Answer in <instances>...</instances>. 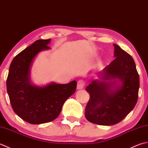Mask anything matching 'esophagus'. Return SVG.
<instances>
[{
  "label": "esophagus",
  "mask_w": 148,
  "mask_h": 148,
  "mask_svg": "<svg viewBox=\"0 0 148 148\" xmlns=\"http://www.w3.org/2000/svg\"><path fill=\"white\" fill-rule=\"evenodd\" d=\"M84 86H85V83H84V82L82 80H78L77 82V89H83Z\"/></svg>",
  "instance_id": "1"
}]
</instances>
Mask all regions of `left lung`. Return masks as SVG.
<instances>
[{"label": "left lung", "mask_w": 148, "mask_h": 148, "mask_svg": "<svg viewBox=\"0 0 148 148\" xmlns=\"http://www.w3.org/2000/svg\"><path fill=\"white\" fill-rule=\"evenodd\" d=\"M116 59L98 74L86 87L90 98L85 116L94 124H117L133 110L137 103L139 76L134 60L127 52L114 44Z\"/></svg>", "instance_id": "left-lung-1"}]
</instances>
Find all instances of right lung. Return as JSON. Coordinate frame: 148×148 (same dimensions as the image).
<instances>
[{
	"mask_svg": "<svg viewBox=\"0 0 148 148\" xmlns=\"http://www.w3.org/2000/svg\"><path fill=\"white\" fill-rule=\"evenodd\" d=\"M49 40H38L19 53L12 61L6 81L7 91L14 112L26 122L43 124L56 119L65 101L75 92V80L66 84L52 82L32 85L30 71L36 56L50 49Z\"/></svg>",
	"mask_w": 148,
	"mask_h": 148,
	"instance_id": "1",
	"label": "right lung"
}]
</instances>
